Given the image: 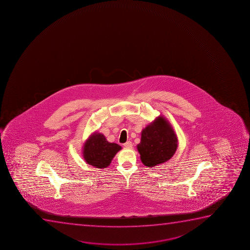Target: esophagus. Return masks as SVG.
<instances>
[{"mask_svg":"<svg viewBox=\"0 0 250 250\" xmlns=\"http://www.w3.org/2000/svg\"><path fill=\"white\" fill-rule=\"evenodd\" d=\"M132 146V142H131V141H127V142H125V143L124 144V146L126 147V148H131Z\"/></svg>","mask_w":250,"mask_h":250,"instance_id":"obj_1","label":"esophagus"}]
</instances>
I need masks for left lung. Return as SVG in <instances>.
<instances>
[{
  "mask_svg": "<svg viewBox=\"0 0 250 250\" xmlns=\"http://www.w3.org/2000/svg\"><path fill=\"white\" fill-rule=\"evenodd\" d=\"M177 148V138L167 121L159 117L142 130L141 143L137 146L141 162L154 167L173 156Z\"/></svg>",
  "mask_w": 250,
  "mask_h": 250,
  "instance_id": "1",
  "label": "left lung"
}]
</instances>
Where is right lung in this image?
Wrapping results in <instances>:
<instances>
[{
	"label": "right lung",
	"mask_w": 250,
	"mask_h": 250,
	"mask_svg": "<svg viewBox=\"0 0 250 250\" xmlns=\"http://www.w3.org/2000/svg\"><path fill=\"white\" fill-rule=\"evenodd\" d=\"M121 149V146L109 143L104 135L95 133L86 141L83 147V157L86 162L93 167L105 168Z\"/></svg>",
	"instance_id": "add662e5"
}]
</instances>
